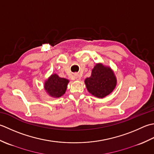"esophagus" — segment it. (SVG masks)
Wrapping results in <instances>:
<instances>
[{
	"mask_svg": "<svg viewBox=\"0 0 154 154\" xmlns=\"http://www.w3.org/2000/svg\"><path fill=\"white\" fill-rule=\"evenodd\" d=\"M74 78H76V80H80V79H81V76H80V75H79V74H75V76H74Z\"/></svg>",
	"mask_w": 154,
	"mask_h": 154,
	"instance_id": "34e87169",
	"label": "esophagus"
}]
</instances>
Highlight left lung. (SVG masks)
Here are the masks:
<instances>
[{"label": "left lung", "instance_id": "1", "mask_svg": "<svg viewBox=\"0 0 154 154\" xmlns=\"http://www.w3.org/2000/svg\"><path fill=\"white\" fill-rule=\"evenodd\" d=\"M88 91L93 96L103 98L114 90L117 84L116 78L112 69L102 64H96L90 78L84 81Z\"/></svg>", "mask_w": 154, "mask_h": 154}]
</instances>
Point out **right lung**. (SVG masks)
I'll return each mask as SVG.
<instances>
[{"instance_id":"right-lung-1","label":"right lung","mask_w":154,"mask_h":154,"mask_svg":"<svg viewBox=\"0 0 154 154\" xmlns=\"http://www.w3.org/2000/svg\"><path fill=\"white\" fill-rule=\"evenodd\" d=\"M69 80L53 74L45 82V89L48 94L54 98H60L64 95L67 89Z\"/></svg>"}]
</instances>
